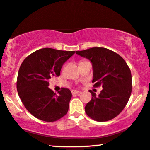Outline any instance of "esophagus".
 I'll list each match as a JSON object with an SVG mask.
<instances>
[{
    "mask_svg": "<svg viewBox=\"0 0 150 150\" xmlns=\"http://www.w3.org/2000/svg\"><path fill=\"white\" fill-rule=\"evenodd\" d=\"M71 93L73 95H78V94H80L81 93V91H75V90H73V91H71Z\"/></svg>",
    "mask_w": 150,
    "mask_h": 150,
    "instance_id": "1",
    "label": "esophagus"
}]
</instances>
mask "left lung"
I'll return each instance as SVG.
<instances>
[{"mask_svg":"<svg viewBox=\"0 0 150 150\" xmlns=\"http://www.w3.org/2000/svg\"><path fill=\"white\" fill-rule=\"evenodd\" d=\"M93 64L94 87L101 86L98 96L91 91V100L85 106L87 115L102 122L119 115L126 105L132 93V75L125 61L117 53L103 47L76 51Z\"/></svg>","mask_w":150,"mask_h":150,"instance_id":"left-lung-1","label":"left lung"}]
</instances>
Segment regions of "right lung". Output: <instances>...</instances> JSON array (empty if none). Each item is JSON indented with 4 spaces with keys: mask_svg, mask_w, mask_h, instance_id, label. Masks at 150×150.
<instances>
[{
    "mask_svg": "<svg viewBox=\"0 0 150 150\" xmlns=\"http://www.w3.org/2000/svg\"><path fill=\"white\" fill-rule=\"evenodd\" d=\"M75 53L44 48L32 53L22 63L17 78L18 93L27 110L37 119L53 122L67 115L71 91L62 88L57 95L49 88V80L59 76L62 67Z\"/></svg>",
    "mask_w": 150,
    "mask_h": 150,
    "instance_id": "obj_1",
    "label": "right lung"
}]
</instances>
